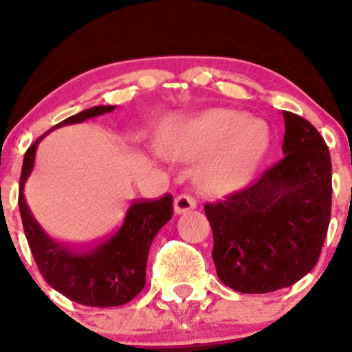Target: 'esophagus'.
I'll return each instance as SVG.
<instances>
[{
  "instance_id": "1",
  "label": "esophagus",
  "mask_w": 352,
  "mask_h": 352,
  "mask_svg": "<svg viewBox=\"0 0 352 352\" xmlns=\"http://www.w3.org/2000/svg\"><path fill=\"white\" fill-rule=\"evenodd\" d=\"M195 207H197L195 199L190 195H185V193L175 197V201H173V212H175L177 215H180V213H185V212H190V210H193Z\"/></svg>"
}]
</instances>
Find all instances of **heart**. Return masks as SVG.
<instances>
[{
	"label": "heart",
	"instance_id": "1",
	"mask_svg": "<svg viewBox=\"0 0 352 352\" xmlns=\"http://www.w3.org/2000/svg\"><path fill=\"white\" fill-rule=\"evenodd\" d=\"M270 144L261 120L232 109H208L168 127L164 148L168 155L200 164L201 184L213 192L235 188L248 179Z\"/></svg>",
	"mask_w": 352,
	"mask_h": 352
}]
</instances>
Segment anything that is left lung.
<instances>
[{"label":"left lung","instance_id":"8db88e82","mask_svg":"<svg viewBox=\"0 0 352 352\" xmlns=\"http://www.w3.org/2000/svg\"><path fill=\"white\" fill-rule=\"evenodd\" d=\"M285 157L243 190L205 204L213 261L238 293H272L308 274L331 218V157L316 129L283 111Z\"/></svg>","mask_w":352,"mask_h":352}]
</instances>
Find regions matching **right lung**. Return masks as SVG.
Wrapping results in <instances>:
<instances>
[{"label": "right lung", "mask_w": 352, "mask_h": 352, "mask_svg": "<svg viewBox=\"0 0 352 352\" xmlns=\"http://www.w3.org/2000/svg\"><path fill=\"white\" fill-rule=\"evenodd\" d=\"M116 106H96L67 117L54 127L78 124L91 117L112 112ZM51 129V131H52ZM47 131L46 134H50ZM39 137L24 153L19 179V213L24 235L36 265L46 283L71 301L96 308H111L132 301L145 286L148 250L157 232L172 218V195L159 200H134L124 223L112 236L84 248L58 243L47 235L24 200V184L34 167Z\"/></svg>", "instance_id": "add662e5"}]
</instances>
